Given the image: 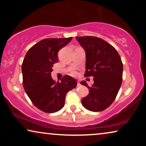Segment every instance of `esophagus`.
<instances>
[{
	"mask_svg": "<svg viewBox=\"0 0 146 146\" xmlns=\"http://www.w3.org/2000/svg\"><path fill=\"white\" fill-rule=\"evenodd\" d=\"M81 86L80 82L79 80H78V81H77V86L79 87V86Z\"/></svg>",
	"mask_w": 146,
	"mask_h": 146,
	"instance_id": "obj_1",
	"label": "esophagus"
}]
</instances>
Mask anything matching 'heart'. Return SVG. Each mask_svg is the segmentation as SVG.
<instances>
[{
	"mask_svg": "<svg viewBox=\"0 0 146 146\" xmlns=\"http://www.w3.org/2000/svg\"><path fill=\"white\" fill-rule=\"evenodd\" d=\"M76 72H75V71H72V75H76Z\"/></svg>",
	"mask_w": 146,
	"mask_h": 146,
	"instance_id": "obj_1",
	"label": "heart"
}]
</instances>
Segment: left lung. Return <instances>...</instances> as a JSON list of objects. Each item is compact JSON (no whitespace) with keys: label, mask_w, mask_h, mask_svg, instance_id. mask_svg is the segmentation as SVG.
Returning a JSON list of instances; mask_svg holds the SVG:
<instances>
[{"label":"left lung","mask_w":146,"mask_h":146,"mask_svg":"<svg viewBox=\"0 0 146 146\" xmlns=\"http://www.w3.org/2000/svg\"><path fill=\"white\" fill-rule=\"evenodd\" d=\"M86 52V77L93 76L94 83L88 86L87 96L82 99L86 109L100 111L109 107L115 99L122 82L123 64L114 48L103 39L95 36L76 38Z\"/></svg>","instance_id":"left-lung-1"}]
</instances>
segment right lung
<instances>
[{
    "label": "right lung",
    "instance_id": "add662e5",
    "mask_svg": "<svg viewBox=\"0 0 146 146\" xmlns=\"http://www.w3.org/2000/svg\"><path fill=\"white\" fill-rule=\"evenodd\" d=\"M72 39L42 40L29 50L23 60L24 89L33 104L44 112L54 113L62 108L66 94L77 86L76 80L68 75L57 82L51 76L53 64L58 60L57 53Z\"/></svg>",
    "mask_w": 146,
    "mask_h": 146
}]
</instances>
